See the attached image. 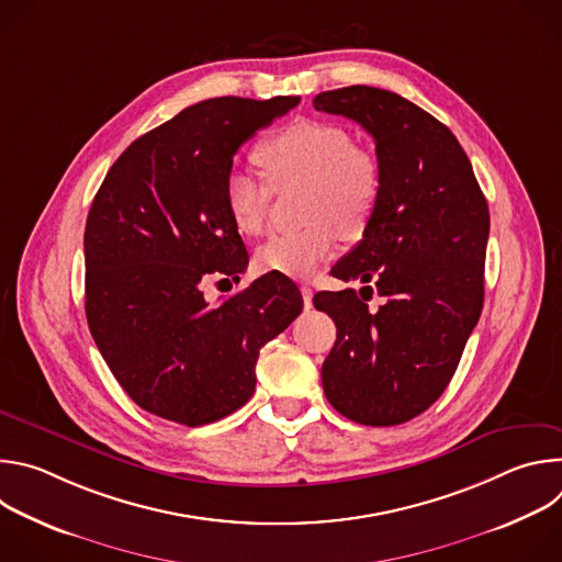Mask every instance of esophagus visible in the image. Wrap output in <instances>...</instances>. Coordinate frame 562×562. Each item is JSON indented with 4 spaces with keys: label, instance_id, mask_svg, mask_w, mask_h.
I'll use <instances>...</instances> for the list:
<instances>
[{
    "label": "esophagus",
    "instance_id": "1",
    "mask_svg": "<svg viewBox=\"0 0 562 562\" xmlns=\"http://www.w3.org/2000/svg\"><path fill=\"white\" fill-rule=\"evenodd\" d=\"M300 293H302L304 306H306V308H311V306H313V289H311V286H306V284H302V286H300Z\"/></svg>",
    "mask_w": 562,
    "mask_h": 562
}]
</instances>
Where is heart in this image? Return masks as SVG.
I'll use <instances>...</instances> for the list:
<instances>
[{
    "label": "heart",
    "mask_w": 562,
    "mask_h": 562,
    "mask_svg": "<svg viewBox=\"0 0 562 562\" xmlns=\"http://www.w3.org/2000/svg\"><path fill=\"white\" fill-rule=\"evenodd\" d=\"M256 157L273 184L304 182L300 213L306 217L300 228L273 233L256 251L262 271L311 276L331 256L338 231L353 237L371 222L382 191V169L371 150L353 144L347 128L300 120L267 137ZM271 195L268 180L243 169H231L224 180L228 217L245 235L265 228Z\"/></svg>",
    "instance_id": "obj_1"
}]
</instances>
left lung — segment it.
I'll use <instances>...</instances> for the list:
<instances>
[{
	"label": "left lung",
	"instance_id": "1",
	"mask_svg": "<svg viewBox=\"0 0 562 562\" xmlns=\"http://www.w3.org/2000/svg\"><path fill=\"white\" fill-rule=\"evenodd\" d=\"M313 106L358 122L382 169L375 213L331 276L385 302L373 312L353 289L315 293L338 327L325 395L353 423L403 425L442 395L483 311L487 200L456 135L414 102L347 87Z\"/></svg>",
	"mask_w": 562,
	"mask_h": 562
}]
</instances>
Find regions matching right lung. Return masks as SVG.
<instances>
[{"label": "right lung", "instance_id": "1", "mask_svg": "<svg viewBox=\"0 0 562 562\" xmlns=\"http://www.w3.org/2000/svg\"><path fill=\"white\" fill-rule=\"evenodd\" d=\"M300 98H213L137 137L109 169L87 220V319L135 405L200 427L256 391L260 349L302 311L297 286L267 273L211 306V276L249 265L224 204L233 155Z\"/></svg>", "mask_w": 562, "mask_h": 562}]
</instances>
